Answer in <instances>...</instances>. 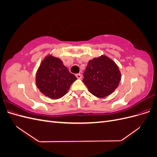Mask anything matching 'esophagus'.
I'll return each mask as SVG.
<instances>
[{
	"mask_svg": "<svg viewBox=\"0 0 157 157\" xmlns=\"http://www.w3.org/2000/svg\"><path fill=\"white\" fill-rule=\"evenodd\" d=\"M75 76H76V77H77V78H78V79H80V78H82V75H81V74H80V73L76 74V75H75Z\"/></svg>",
	"mask_w": 157,
	"mask_h": 157,
	"instance_id": "obj_1",
	"label": "esophagus"
}]
</instances>
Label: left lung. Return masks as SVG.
Wrapping results in <instances>:
<instances>
[{
    "label": "left lung",
    "instance_id": "1",
    "mask_svg": "<svg viewBox=\"0 0 157 157\" xmlns=\"http://www.w3.org/2000/svg\"><path fill=\"white\" fill-rule=\"evenodd\" d=\"M82 82L90 92L98 98H105L118 87L121 74L118 66L105 56L88 61Z\"/></svg>",
    "mask_w": 157,
    "mask_h": 157
}]
</instances>
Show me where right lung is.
<instances>
[{
    "label": "right lung",
    "instance_id": "add662e5",
    "mask_svg": "<svg viewBox=\"0 0 157 157\" xmlns=\"http://www.w3.org/2000/svg\"><path fill=\"white\" fill-rule=\"evenodd\" d=\"M77 80L63 65V61L50 55L42 61L36 75V86L51 99H59L67 93Z\"/></svg>",
    "mask_w": 157,
    "mask_h": 157
}]
</instances>
